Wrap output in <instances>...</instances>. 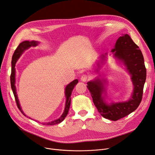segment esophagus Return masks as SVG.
I'll list each match as a JSON object with an SVG mask.
<instances>
[{
	"label": "esophagus",
	"mask_w": 155,
	"mask_h": 155,
	"mask_svg": "<svg viewBox=\"0 0 155 155\" xmlns=\"http://www.w3.org/2000/svg\"><path fill=\"white\" fill-rule=\"evenodd\" d=\"M87 80H88V76L86 74H83V76H81V81L83 82H86Z\"/></svg>",
	"instance_id": "esophagus-1"
}]
</instances>
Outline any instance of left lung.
<instances>
[{
	"mask_svg": "<svg viewBox=\"0 0 155 155\" xmlns=\"http://www.w3.org/2000/svg\"><path fill=\"white\" fill-rule=\"evenodd\" d=\"M111 51L114 58L126 66V70L131 76L134 89L130 98L123 102L107 103L105 97L106 89L104 86L107 81L104 79L97 78L87 82V87L101 115L105 119L116 121L134 112L139 107L142 100L146 69L141 51L129 35H122L120 36ZM106 57L107 54L100 56L101 63L105 61ZM97 67L96 71L98 72L101 68L99 62L97 63Z\"/></svg>",
	"mask_w": 155,
	"mask_h": 155,
	"instance_id": "obj_1",
	"label": "left lung"
}]
</instances>
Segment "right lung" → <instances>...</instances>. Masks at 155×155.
Masks as SVG:
<instances>
[{"mask_svg":"<svg viewBox=\"0 0 155 155\" xmlns=\"http://www.w3.org/2000/svg\"><path fill=\"white\" fill-rule=\"evenodd\" d=\"M38 43H39L38 41H24L23 42H21L19 45V46L18 47V48L16 49L15 51H14V53L12 55V69H11V88H12V90L13 91L14 97H15L17 106H18V108L19 109L20 111L21 112V113L23 114L25 116H26V115H25V114L23 112V111L21 109V107L20 104H19V100H18V94H17V93H16V86H15V83H16L15 66H16V63L17 61L18 60V58L20 57L21 54L24 52L25 50L28 49L29 48H30L31 47H36V45H38ZM78 80L75 79V80H74L73 81H72L71 83H70L69 84H68L67 86L65 87V97H66L65 106L64 111L62 115L61 116L59 119H58L55 120H53L51 122L41 123L43 125H55V124H57L61 123V122H62L64 120L65 117L67 116V115L69 112V108H70L71 100V95L72 94V92L74 87H75V86L78 84ZM29 119H30V118H29Z\"/></svg>","mask_w":155,"mask_h":155,"instance_id":"add662e5","label":"right lung"}]
</instances>
